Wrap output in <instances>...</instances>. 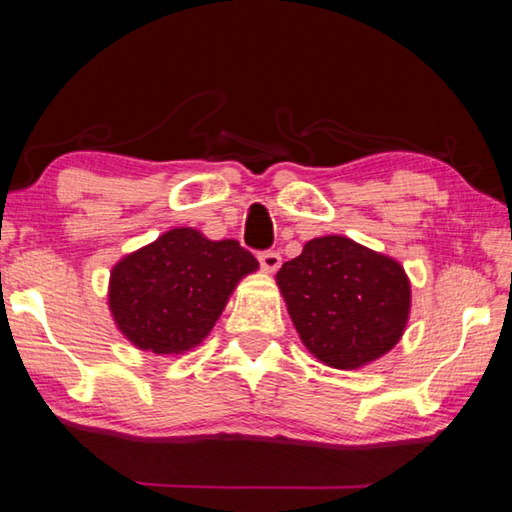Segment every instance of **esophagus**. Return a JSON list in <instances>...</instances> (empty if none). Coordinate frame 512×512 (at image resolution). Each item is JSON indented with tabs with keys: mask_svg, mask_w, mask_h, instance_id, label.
Wrapping results in <instances>:
<instances>
[{
	"mask_svg": "<svg viewBox=\"0 0 512 512\" xmlns=\"http://www.w3.org/2000/svg\"><path fill=\"white\" fill-rule=\"evenodd\" d=\"M259 264H262L266 273H275L282 266V257L275 250H264V253H259Z\"/></svg>",
	"mask_w": 512,
	"mask_h": 512,
	"instance_id": "1",
	"label": "esophagus"
}]
</instances>
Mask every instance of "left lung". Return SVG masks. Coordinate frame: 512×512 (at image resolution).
Wrapping results in <instances>:
<instances>
[{
	"mask_svg": "<svg viewBox=\"0 0 512 512\" xmlns=\"http://www.w3.org/2000/svg\"><path fill=\"white\" fill-rule=\"evenodd\" d=\"M275 280L305 348L327 366L361 368L402 339L411 284L393 257L348 237H318Z\"/></svg>",
	"mask_w": 512,
	"mask_h": 512,
	"instance_id": "8db88e82",
	"label": "left lung"
}]
</instances>
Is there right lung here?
Here are the masks:
<instances>
[{"mask_svg":"<svg viewBox=\"0 0 512 512\" xmlns=\"http://www.w3.org/2000/svg\"><path fill=\"white\" fill-rule=\"evenodd\" d=\"M257 268L235 239L173 228L115 264L108 305L135 348L183 354L212 332L237 282Z\"/></svg>","mask_w":512,"mask_h":512,"instance_id":"1","label":"right lung"}]
</instances>
